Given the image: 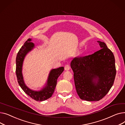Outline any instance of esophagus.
<instances>
[{
	"label": "esophagus",
	"mask_w": 125,
	"mask_h": 125,
	"mask_svg": "<svg viewBox=\"0 0 125 125\" xmlns=\"http://www.w3.org/2000/svg\"><path fill=\"white\" fill-rule=\"evenodd\" d=\"M70 69V66L69 64H66L64 66V70L65 71H69Z\"/></svg>",
	"instance_id": "obj_1"
}]
</instances>
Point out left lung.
<instances>
[{
    "label": "left lung",
    "mask_w": 125,
    "mask_h": 125,
    "mask_svg": "<svg viewBox=\"0 0 125 125\" xmlns=\"http://www.w3.org/2000/svg\"><path fill=\"white\" fill-rule=\"evenodd\" d=\"M97 42L101 49L90 55L76 57L71 63L77 94L86 101L104 98L113 85L116 75L113 53L105 43Z\"/></svg>",
    "instance_id": "left-lung-1"
}]
</instances>
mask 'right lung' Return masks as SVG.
<instances>
[{
	"mask_svg": "<svg viewBox=\"0 0 125 125\" xmlns=\"http://www.w3.org/2000/svg\"><path fill=\"white\" fill-rule=\"evenodd\" d=\"M31 39H28L19 51L16 57V73L18 83L23 90L35 100L42 101L49 98L52 95L56 85L57 78L63 72L64 68L62 67L51 71L49 73L47 84L45 87L41 91H34L29 89L24 83L23 77L22 76L21 69L25 55L34 46V43L31 42Z\"/></svg>",
	"mask_w": 125,
	"mask_h": 125,
	"instance_id": "1",
	"label": "right lung"
}]
</instances>
